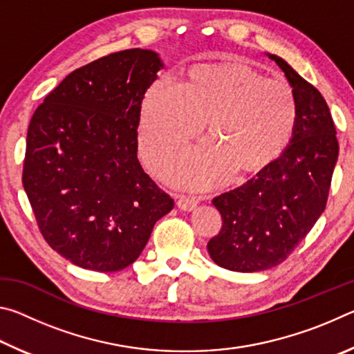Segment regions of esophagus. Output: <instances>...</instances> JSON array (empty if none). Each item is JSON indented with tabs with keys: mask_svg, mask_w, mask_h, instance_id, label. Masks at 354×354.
I'll list each match as a JSON object with an SVG mask.
<instances>
[{
	"mask_svg": "<svg viewBox=\"0 0 354 354\" xmlns=\"http://www.w3.org/2000/svg\"><path fill=\"white\" fill-rule=\"evenodd\" d=\"M198 205V200L194 198V196H187V195H181L178 200V207L181 209V211H194V209Z\"/></svg>",
	"mask_w": 354,
	"mask_h": 354,
	"instance_id": "1",
	"label": "esophagus"
}]
</instances>
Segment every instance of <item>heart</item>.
Returning a JSON list of instances; mask_svg holds the SVG:
<instances>
[{"instance_id":"obj_1","label":"heart","mask_w":354,"mask_h":354,"mask_svg":"<svg viewBox=\"0 0 354 354\" xmlns=\"http://www.w3.org/2000/svg\"><path fill=\"white\" fill-rule=\"evenodd\" d=\"M298 103L284 81L266 80L239 62L190 67L181 82L158 77L142 101L140 151L149 165L169 159L207 120L212 142L165 167L171 181L205 187L231 171H256L283 151L295 131Z\"/></svg>"}]
</instances>
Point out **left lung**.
Segmentation results:
<instances>
[{
  "label": "left lung",
  "instance_id": "8db88e82",
  "mask_svg": "<svg viewBox=\"0 0 354 354\" xmlns=\"http://www.w3.org/2000/svg\"><path fill=\"white\" fill-rule=\"evenodd\" d=\"M278 64L293 88L298 118L290 143L241 187L212 200L220 232L207 243L217 266L262 272L284 262L325 211L339 156L335 127L325 98L284 59Z\"/></svg>",
  "mask_w": 354,
  "mask_h": 354
}]
</instances>
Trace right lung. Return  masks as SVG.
<instances>
[{"mask_svg":"<svg viewBox=\"0 0 354 354\" xmlns=\"http://www.w3.org/2000/svg\"><path fill=\"white\" fill-rule=\"evenodd\" d=\"M162 67L140 48L100 57L71 71L29 123L23 187L41 236L77 267L131 266L175 205L137 159L142 100Z\"/></svg>","mask_w":354,"mask_h":354,"instance_id":"add662e5","label":"right lung"}]
</instances>
